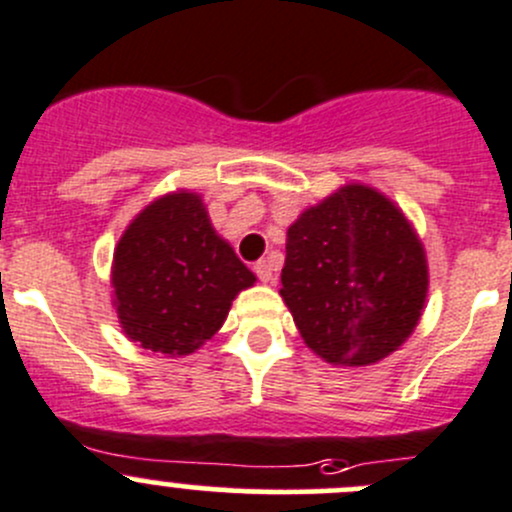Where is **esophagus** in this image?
Returning a JSON list of instances; mask_svg holds the SVG:
<instances>
[{
    "label": "esophagus",
    "mask_w": 512,
    "mask_h": 512,
    "mask_svg": "<svg viewBox=\"0 0 512 512\" xmlns=\"http://www.w3.org/2000/svg\"><path fill=\"white\" fill-rule=\"evenodd\" d=\"M255 272H257V277H260V282H265V285H272V282H275V262L272 260L257 262Z\"/></svg>",
    "instance_id": "obj_1"
}]
</instances>
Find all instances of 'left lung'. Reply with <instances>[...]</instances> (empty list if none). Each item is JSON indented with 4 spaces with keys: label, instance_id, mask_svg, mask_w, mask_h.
<instances>
[{
    "label": "left lung",
    "instance_id": "left-lung-1",
    "mask_svg": "<svg viewBox=\"0 0 512 512\" xmlns=\"http://www.w3.org/2000/svg\"><path fill=\"white\" fill-rule=\"evenodd\" d=\"M426 292L421 240L369 185H344L289 225L280 294L304 344L329 364L369 366L396 352Z\"/></svg>",
    "mask_w": 512,
    "mask_h": 512
}]
</instances>
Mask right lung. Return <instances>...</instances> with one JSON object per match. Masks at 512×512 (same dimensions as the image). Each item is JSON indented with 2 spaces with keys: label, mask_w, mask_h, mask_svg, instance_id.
I'll list each match as a JSON object with an SVG mask.
<instances>
[{
  "label": "right lung",
  "mask_w": 512,
  "mask_h": 512,
  "mask_svg": "<svg viewBox=\"0 0 512 512\" xmlns=\"http://www.w3.org/2000/svg\"><path fill=\"white\" fill-rule=\"evenodd\" d=\"M113 307L131 342L168 356L193 354L223 327L255 275L215 232L203 198L178 190L153 200L113 252Z\"/></svg>",
  "instance_id": "add662e5"
}]
</instances>
